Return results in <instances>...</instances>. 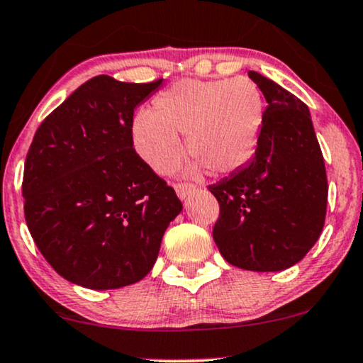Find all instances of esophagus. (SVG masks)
I'll use <instances>...</instances> for the list:
<instances>
[{"label": "esophagus", "mask_w": 363, "mask_h": 363, "mask_svg": "<svg viewBox=\"0 0 363 363\" xmlns=\"http://www.w3.org/2000/svg\"><path fill=\"white\" fill-rule=\"evenodd\" d=\"M198 187L193 186V184H176V193L181 199H187L191 194L198 193Z\"/></svg>", "instance_id": "34e87169"}]
</instances>
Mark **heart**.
Segmentation results:
<instances>
[{
	"label": "heart",
	"instance_id": "b5f03b06",
	"mask_svg": "<svg viewBox=\"0 0 363 363\" xmlns=\"http://www.w3.org/2000/svg\"><path fill=\"white\" fill-rule=\"evenodd\" d=\"M265 120V99L250 77L181 79L132 120V142L140 159L157 174H170L181 162L186 137L191 170L215 176L233 174L255 155Z\"/></svg>",
	"mask_w": 363,
	"mask_h": 363
}]
</instances>
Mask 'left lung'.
<instances>
[{"mask_svg": "<svg viewBox=\"0 0 363 363\" xmlns=\"http://www.w3.org/2000/svg\"><path fill=\"white\" fill-rule=\"evenodd\" d=\"M248 77L267 101L265 120L250 162L209 186L220 203L213 238L235 267L279 272L320 238L328 181L306 104L259 72Z\"/></svg>", "mask_w": 363, "mask_h": 363, "instance_id": "8db88e82", "label": "left lung"}]
</instances>
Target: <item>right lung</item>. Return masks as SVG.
<instances>
[{
	"label": "right lung",
	"instance_id": "obj_1",
	"mask_svg": "<svg viewBox=\"0 0 363 363\" xmlns=\"http://www.w3.org/2000/svg\"><path fill=\"white\" fill-rule=\"evenodd\" d=\"M162 79L135 84L96 76L55 108L25 160V220L59 276L87 289H118L154 267L176 191L135 152L133 111Z\"/></svg>",
	"mask_w": 363,
	"mask_h": 363
}]
</instances>
